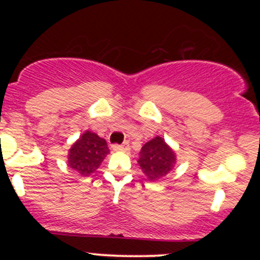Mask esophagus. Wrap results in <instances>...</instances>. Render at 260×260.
Returning <instances> with one entry per match:
<instances>
[{
	"instance_id": "34e87169",
	"label": "esophagus",
	"mask_w": 260,
	"mask_h": 260,
	"mask_svg": "<svg viewBox=\"0 0 260 260\" xmlns=\"http://www.w3.org/2000/svg\"><path fill=\"white\" fill-rule=\"evenodd\" d=\"M112 149L115 151H128L129 150V144H128V142H124L122 145L115 144V145H112Z\"/></svg>"
}]
</instances>
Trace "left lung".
<instances>
[{"mask_svg":"<svg viewBox=\"0 0 260 260\" xmlns=\"http://www.w3.org/2000/svg\"><path fill=\"white\" fill-rule=\"evenodd\" d=\"M138 164L149 181H159L175 168L176 154L165 139L157 136L143 145Z\"/></svg>","mask_w":260,"mask_h":260,"instance_id":"obj_1","label":"left lung"}]
</instances>
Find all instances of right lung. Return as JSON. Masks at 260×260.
Instances as JSON below:
<instances>
[{
  "label": "right lung",
  "instance_id": "obj_1",
  "mask_svg": "<svg viewBox=\"0 0 260 260\" xmlns=\"http://www.w3.org/2000/svg\"><path fill=\"white\" fill-rule=\"evenodd\" d=\"M109 153L106 140L86 131L68 151V166L80 176H90Z\"/></svg>",
  "mask_w": 260,
  "mask_h": 260
}]
</instances>
